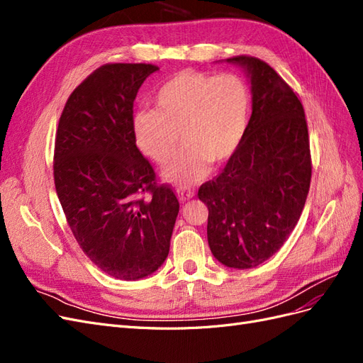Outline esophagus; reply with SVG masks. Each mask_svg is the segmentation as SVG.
I'll return each mask as SVG.
<instances>
[{"label":"esophagus","instance_id":"obj_1","mask_svg":"<svg viewBox=\"0 0 363 363\" xmlns=\"http://www.w3.org/2000/svg\"><path fill=\"white\" fill-rule=\"evenodd\" d=\"M194 195H195V192L191 188H179L177 189V196L180 201L191 200V199H194Z\"/></svg>","mask_w":363,"mask_h":363}]
</instances>
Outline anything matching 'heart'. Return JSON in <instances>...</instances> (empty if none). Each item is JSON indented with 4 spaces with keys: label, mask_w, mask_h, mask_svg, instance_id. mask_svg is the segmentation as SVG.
I'll use <instances>...</instances> for the list:
<instances>
[{
    "label": "heart",
    "mask_w": 363,
    "mask_h": 363,
    "mask_svg": "<svg viewBox=\"0 0 363 363\" xmlns=\"http://www.w3.org/2000/svg\"><path fill=\"white\" fill-rule=\"evenodd\" d=\"M155 106L133 116L136 145L151 160L167 163L182 133L186 148L164 169V179L189 184L206 177L208 162L233 157L247 131L251 94L236 74L184 69L162 84Z\"/></svg>",
    "instance_id": "b5f03b06"
}]
</instances>
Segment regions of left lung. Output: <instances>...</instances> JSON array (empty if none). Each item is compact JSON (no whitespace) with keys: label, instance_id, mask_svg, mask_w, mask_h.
<instances>
[{"label":"left lung","instance_id":"left-lung-1","mask_svg":"<svg viewBox=\"0 0 363 363\" xmlns=\"http://www.w3.org/2000/svg\"><path fill=\"white\" fill-rule=\"evenodd\" d=\"M251 80L245 136L224 169L199 189L207 206V240L228 268H255L286 242L309 194L312 159L304 108L268 63L227 59Z\"/></svg>","mask_w":363,"mask_h":363}]
</instances>
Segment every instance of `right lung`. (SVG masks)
Masks as SVG:
<instances>
[{
    "label": "right lung",
    "mask_w": 363,
    "mask_h": 363,
    "mask_svg": "<svg viewBox=\"0 0 363 363\" xmlns=\"http://www.w3.org/2000/svg\"><path fill=\"white\" fill-rule=\"evenodd\" d=\"M151 63H107L75 87L59 119L54 184L84 255L107 276L139 280L168 257L179 200L157 184L133 135Z\"/></svg>",
    "instance_id": "add662e5"
}]
</instances>
